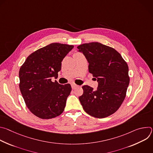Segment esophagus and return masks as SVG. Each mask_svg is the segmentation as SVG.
<instances>
[{
  "label": "esophagus",
  "instance_id": "1",
  "mask_svg": "<svg viewBox=\"0 0 153 153\" xmlns=\"http://www.w3.org/2000/svg\"><path fill=\"white\" fill-rule=\"evenodd\" d=\"M77 86H78V85H77L76 84H74V83H72V84H71V87H72L73 89L76 88Z\"/></svg>",
  "mask_w": 153,
  "mask_h": 153
}]
</instances>
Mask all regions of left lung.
<instances>
[{
    "label": "left lung",
    "instance_id": "obj_1",
    "mask_svg": "<svg viewBox=\"0 0 153 153\" xmlns=\"http://www.w3.org/2000/svg\"><path fill=\"white\" fill-rule=\"evenodd\" d=\"M77 48L88 60L89 72L98 82L96 90L88 85L82 86L80 103L90 116L106 117L118 110L125 98L129 83L128 65L116 50L99 42L84 43Z\"/></svg>",
    "mask_w": 153,
    "mask_h": 153
}]
</instances>
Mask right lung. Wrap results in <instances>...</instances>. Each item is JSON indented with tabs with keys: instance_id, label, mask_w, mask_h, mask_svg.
<instances>
[{
	"instance_id": "1",
	"label": "right lung",
	"mask_w": 153,
	"mask_h": 153,
	"mask_svg": "<svg viewBox=\"0 0 153 153\" xmlns=\"http://www.w3.org/2000/svg\"><path fill=\"white\" fill-rule=\"evenodd\" d=\"M73 48L51 43L31 53L21 66L19 88L27 106L36 116L49 119L63 113L71 86L53 82L51 79L57 78L62 61Z\"/></svg>"
}]
</instances>
